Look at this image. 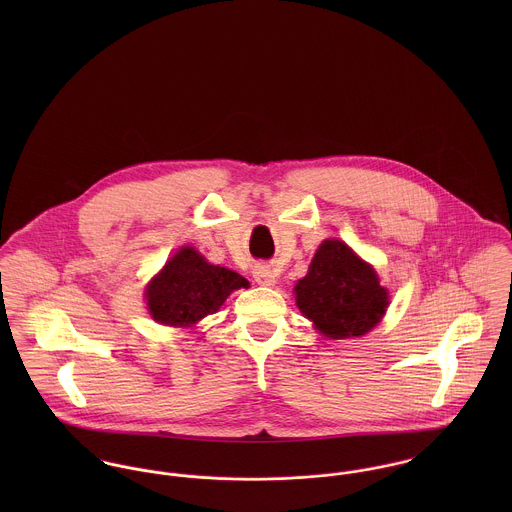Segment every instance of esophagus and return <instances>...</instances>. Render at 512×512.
I'll list each match as a JSON object with an SVG mask.
<instances>
[{"instance_id": "obj_1", "label": "esophagus", "mask_w": 512, "mask_h": 512, "mask_svg": "<svg viewBox=\"0 0 512 512\" xmlns=\"http://www.w3.org/2000/svg\"><path fill=\"white\" fill-rule=\"evenodd\" d=\"M254 280H256L260 286H274V284H276V274H274V270H270L268 266H256V270H254Z\"/></svg>"}]
</instances>
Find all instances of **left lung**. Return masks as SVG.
Wrapping results in <instances>:
<instances>
[{
    "mask_svg": "<svg viewBox=\"0 0 512 512\" xmlns=\"http://www.w3.org/2000/svg\"><path fill=\"white\" fill-rule=\"evenodd\" d=\"M293 292L301 313L331 339L365 335L388 307L376 272L339 240L319 246Z\"/></svg>",
    "mask_w": 512,
    "mask_h": 512,
    "instance_id": "obj_1",
    "label": "left lung"
}]
</instances>
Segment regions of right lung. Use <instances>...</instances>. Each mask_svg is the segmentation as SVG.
Wrapping results in <instances>:
<instances>
[{
  "instance_id": "right-lung-1",
  "label": "right lung",
  "mask_w": 512,
  "mask_h": 512,
  "mask_svg": "<svg viewBox=\"0 0 512 512\" xmlns=\"http://www.w3.org/2000/svg\"><path fill=\"white\" fill-rule=\"evenodd\" d=\"M246 286L240 274L209 264L187 246L147 286V309L163 325L185 327L215 313L230 293Z\"/></svg>"
}]
</instances>
